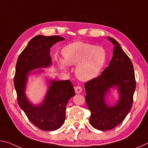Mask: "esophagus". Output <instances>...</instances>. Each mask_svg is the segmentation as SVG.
<instances>
[{
  "label": "esophagus",
  "mask_w": 148,
  "mask_h": 148,
  "mask_svg": "<svg viewBox=\"0 0 148 148\" xmlns=\"http://www.w3.org/2000/svg\"><path fill=\"white\" fill-rule=\"evenodd\" d=\"M74 89H75V92H76V94L81 93L82 91V87H79V86L75 87H74Z\"/></svg>",
  "instance_id": "esophagus-1"
}]
</instances>
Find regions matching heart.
Segmentation results:
<instances>
[{
	"instance_id": "b5f03b06",
	"label": "heart",
	"mask_w": 148,
	"mask_h": 148,
	"mask_svg": "<svg viewBox=\"0 0 148 148\" xmlns=\"http://www.w3.org/2000/svg\"><path fill=\"white\" fill-rule=\"evenodd\" d=\"M64 60L59 59L62 69L66 71L67 65H76L75 74L79 79L90 81L98 76L106 59L105 50L100 46L77 42L68 45L62 51Z\"/></svg>"
}]
</instances>
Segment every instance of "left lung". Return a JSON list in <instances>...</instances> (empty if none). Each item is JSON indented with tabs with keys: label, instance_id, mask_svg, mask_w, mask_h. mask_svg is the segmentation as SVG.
Returning a JSON list of instances; mask_svg holds the SVG:
<instances>
[{
	"label": "left lung",
	"instance_id": "1",
	"mask_svg": "<svg viewBox=\"0 0 148 148\" xmlns=\"http://www.w3.org/2000/svg\"><path fill=\"white\" fill-rule=\"evenodd\" d=\"M114 46L109 66L101 76L85 84L86 101L91 112L89 122L95 129L108 131L123 121L131 109L136 89L133 65L116 40L108 37ZM116 88L119 98L114 105L107 103L111 88Z\"/></svg>",
	"mask_w": 148,
	"mask_h": 148
}]
</instances>
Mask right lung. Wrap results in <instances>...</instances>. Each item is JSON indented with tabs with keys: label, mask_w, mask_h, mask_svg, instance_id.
I'll return each mask as SVG.
<instances>
[{
	"label": "right lung",
	"mask_w": 148,
	"mask_h": 148,
	"mask_svg": "<svg viewBox=\"0 0 148 148\" xmlns=\"http://www.w3.org/2000/svg\"><path fill=\"white\" fill-rule=\"evenodd\" d=\"M64 40L60 36L37 35L30 40L17 61L14 86L18 104L30 121L43 131H55L64 123L66 104L75 95L73 85L70 80L56 81L47 79L48 88L44 99L41 103L34 104L26 95L27 84L31 75L44 72L40 69L51 66L50 48L57 42Z\"/></svg>",
	"instance_id": "add662e5"
}]
</instances>
